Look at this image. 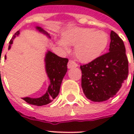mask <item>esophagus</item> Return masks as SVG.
I'll list each match as a JSON object with an SVG mask.
<instances>
[{
  "label": "esophagus",
  "instance_id": "esophagus-1",
  "mask_svg": "<svg viewBox=\"0 0 134 134\" xmlns=\"http://www.w3.org/2000/svg\"><path fill=\"white\" fill-rule=\"evenodd\" d=\"M77 67V64H76L75 62H74L72 60H70L68 62V64H67V67L68 69H71V68H73V67Z\"/></svg>",
  "mask_w": 134,
  "mask_h": 134
}]
</instances>
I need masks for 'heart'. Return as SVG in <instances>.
<instances>
[{
  "instance_id": "b5f03b06",
  "label": "heart",
  "mask_w": 134,
  "mask_h": 134,
  "mask_svg": "<svg viewBox=\"0 0 134 134\" xmlns=\"http://www.w3.org/2000/svg\"><path fill=\"white\" fill-rule=\"evenodd\" d=\"M108 34L92 28H73L64 32L58 44L68 50V46H75V55L83 63L96 60L103 53L108 44Z\"/></svg>"
}]
</instances>
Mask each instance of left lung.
I'll return each mask as SVG.
<instances>
[{"instance_id": "obj_1", "label": "left lung", "mask_w": 134, "mask_h": 134, "mask_svg": "<svg viewBox=\"0 0 134 134\" xmlns=\"http://www.w3.org/2000/svg\"><path fill=\"white\" fill-rule=\"evenodd\" d=\"M109 52L80 66L82 88L87 99L103 102L116 95L129 74L124 41L111 31Z\"/></svg>"}]
</instances>
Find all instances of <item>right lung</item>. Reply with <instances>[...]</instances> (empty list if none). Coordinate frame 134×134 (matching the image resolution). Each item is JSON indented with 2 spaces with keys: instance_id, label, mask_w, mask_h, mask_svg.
I'll use <instances>...</instances> for the list:
<instances>
[{
  "instance_id": "1",
  "label": "right lung",
  "mask_w": 134,
  "mask_h": 134,
  "mask_svg": "<svg viewBox=\"0 0 134 134\" xmlns=\"http://www.w3.org/2000/svg\"><path fill=\"white\" fill-rule=\"evenodd\" d=\"M36 29L38 32L47 36L49 38H51L49 34L40 26H36ZM20 32L19 31H18L13 35L12 39H10L8 49H10L11 47L13 39L16 36H18ZM5 57L6 58V56ZM67 62H68V59L67 58L59 57L57 55H56L55 54L48 50L45 54V58H44L45 70L50 82L48 90L44 95L39 98H33L26 97V98H23V100H24L28 103L36 106L47 105L53 101V100L58 96L59 93L62 82L67 71Z\"/></svg>"
}]
</instances>
